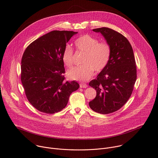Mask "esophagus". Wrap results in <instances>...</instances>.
Masks as SVG:
<instances>
[{
  "mask_svg": "<svg viewBox=\"0 0 158 158\" xmlns=\"http://www.w3.org/2000/svg\"><path fill=\"white\" fill-rule=\"evenodd\" d=\"M80 87L81 88H87V85L84 83H81V84H80Z\"/></svg>",
  "mask_w": 158,
  "mask_h": 158,
  "instance_id": "obj_1",
  "label": "esophagus"
}]
</instances>
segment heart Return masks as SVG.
I'll return each instance as SVG.
<instances>
[{
	"instance_id": "b5f03b06",
	"label": "heart",
	"mask_w": 158,
	"mask_h": 158,
	"mask_svg": "<svg viewBox=\"0 0 158 158\" xmlns=\"http://www.w3.org/2000/svg\"><path fill=\"white\" fill-rule=\"evenodd\" d=\"M74 45L76 48L84 53L82 59L84 64L74 66L66 73L67 77L71 80L85 81L94 74V69L96 72L103 70L110 59L111 47L106 42L99 40L88 34L81 35L77 38ZM73 51L69 45H66L63 52L62 60L64 64L70 67L73 64Z\"/></svg>"
}]
</instances>
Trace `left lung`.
Segmentation results:
<instances>
[{
  "instance_id": "obj_1",
  "label": "left lung",
  "mask_w": 158,
  "mask_h": 158,
  "mask_svg": "<svg viewBox=\"0 0 158 158\" xmlns=\"http://www.w3.org/2000/svg\"><path fill=\"white\" fill-rule=\"evenodd\" d=\"M93 31L103 35L111 52L106 68L89 82L97 95L89 104L93 111L106 114L119 110L130 98L137 79L136 63L132 47L123 35L105 27Z\"/></svg>"
}]
</instances>
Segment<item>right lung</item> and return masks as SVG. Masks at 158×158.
<instances>
[{
  "label": "right lung",
  "instance_id": "add662e5",
  "mask_svg": "<svg viewBox=\"0 0 158 158\" xmlns=\"http://www.w3.org/2000/svg\"><path fill=\"white\" fill-rule=\"evenodd\" d=\"M77 32L53 31L26 48L21 60V81L29 103L37 110L54 114L64 108L79 84L65 82L62 54L66 43Z\"/></svg>",
  "mask_w": 158,
  "mask_h": 158
}]
</instances>
